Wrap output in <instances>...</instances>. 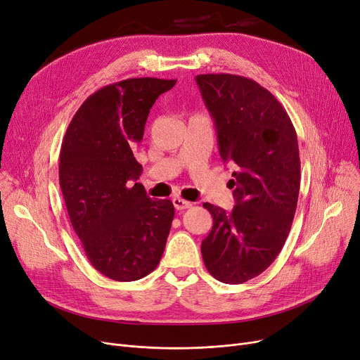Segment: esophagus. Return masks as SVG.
<instances>
[{
	"label": "esophagus",
	"instance_id": "esophagus-1",
	"mask_svg": "<svg viewBox=\"0 0 360 360\" xmlns=\"http://www.w3.org/2000/svg\"><path fill=\"white\" fill-rule=\"evenodd\" d=\"M172 202H174V205H175V209H176V210H185V209H190V207L193 205L190 201H185V200L179 198V197L172 198Z\"/></svg>",
	"mask_w": 360,
	"mask_h": 360
}]
</instances>
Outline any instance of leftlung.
Segmentation results:
<instances>
[{"label":"left lung","instance_id":"1","mask_svg":"<svg viewBox=\"0 0 360 360\" xmlns=\"http://www.w3.org/2000/svg\"><path fill=\"white\" fill-rule=\"evenodd\" d=\"M214 121L220 158L232 165L236 205L231 213L210 202L213 228L201 255L221 283L239 285L270 267L292 228L300 186L295 127L273 94L235 74L195 77Z\"/></svg>","mask_w":360,"mask_h":360}]
</instances>
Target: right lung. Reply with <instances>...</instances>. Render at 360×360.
Returning a JSON list of instances; mask_svg holds the SVG:
<instances>
[{"label":"right lung","mask_w":360,"mask_h":360,"mask_svg":"<svg viewBox=\"0 0 360 360\" xmlns=\"http://www.w3.org/2000/svg\"><path fill=\"white\" fill-rule=\"evenodd\" d=\"M175 83L143 77L99 89L63 140L60 186L71 226L91 266L112 280L146 277L165 251L174 204L150 200L136 182L143 166L132 148L143 140L151 106Z\"/></svg>","instance_id":"obj_1"}]
</instances>
